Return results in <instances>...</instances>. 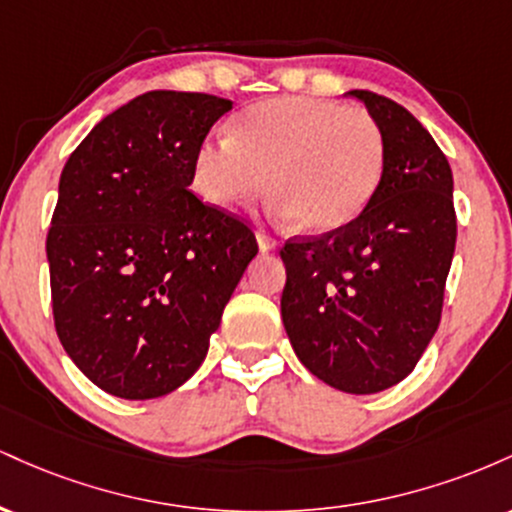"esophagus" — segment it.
<instances>
[{
    "instance_id": "obj_1",
    "label": "esophagus",
    "mask_w": 512,
    "mask_h": 512,
    "mask_svg": "<svg viewBox=\"0 0 512 512\" xmlns=\"http://www.w3.org/2000/svg\"><path fill=\"white\" fill-rule=\"evenodd\" d=\"M257 245H260L262 252H269V250L276 248V240H274L272 236H269V233L257 231Z\"/></svg>"
}]
</instances>
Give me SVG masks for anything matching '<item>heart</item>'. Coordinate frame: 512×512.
I'll return each instance as SVG.
<instances>
[{"instance_id":"b5f03b06","label":"heart","mask_w":512,"mask_h":512,"mask_svg":"<svg viewBox=\"0 0 512 512\" xmlns=\"http://www.w3.org/2000/svg\"><path fill=\"white\" fill-rule=\"evenodd\" d=\"M385 170V139L366 110L315 96L262 101L209 137L192 158V185L211 207L264 190L310 233L344 228L368 207Z\"/></svg>"}]
</instances>
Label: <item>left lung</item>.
Masks as SVG:
<instances>
[{"label":"left lung","mask_w":512,"mask_h":512,"mask_svg":"<svg viewBox=\"0 0 512 512\" xmlns=\"http://www.w3.org/2000/svg\"><path fill=\"white\" fill-rule=\"evenodd\" d=\"M385 139L378 192L354 221L281 248V320L322 383L373 395L404 380L438 330L457 238L452 170L407 108L349 91Z\"/></svg>","instance_id":"1"}]
</instances>
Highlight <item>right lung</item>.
Returning <instances> with one entry per match:
<instances>
[{
	"mask_svg": "<svg viewBox=\"0 0 512 512\" xmlns=\"http://www.w3.org/2000/svg\"><path fill=\"white\" fill-rule=\"evenodd\" d=\"M231 108L149 91L103 117L62 170L45 245L55 330L110 395L154 399L190 380L257 255L243 221L190 192L197 146Z\"/></svg>",
	"mask_w": 512,
	"mask_h": 512,
	"instance_id": "1",
	"label": "right lung"
}]
</instances>
